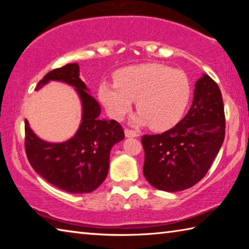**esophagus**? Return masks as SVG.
Instances as JSON below:
<instances>
[{"label":"esophagus","instance_id":"1","mask_svg":"<svg viewBox=\"0 0 249 249\" xmlns=\"http://www.w3.org/2000/svg\"><path fill=\"white\" fill-rule=\"evenodd\" d=\"M125 136L126 137H137L138 136V133L136 130H133V129H129V128H125Z\"/></svg>","mask_w":249,"mask_h":249}]
</instances>
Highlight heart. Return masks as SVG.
<instances>
[{
	"label": "heart",
	"mask_w": 249,
	"mask_h": 249,
	"mask_svg": "<svg viewBox=\"0 0 249 249\" xmlns=\"http://www.w3.org/2000/svg\"><path fill=\"white\" fill-rule=\"evenodd\" d=\"M116 83L100 86V99L113 119L121 121L136 100V124L153 129L171 127L182 116L190 99V84L180 70L160 64H144L121 70Z\"/></svg>",
	"instance_id": "1"
}]
</instances>
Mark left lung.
Returning a JSON list of instances; mask_svg holds the SVG:
<instances>
[{
	"mask_svg": "<svg viewBox=\"0 0 249 249\" xmlns=\"http://www.w3.org/2000/svg\"><path fill=\"white\" fill-rule=\"evenodd\" d=\"M225 137V114L217 83L208 74L196 83L190 109L175 127L144 135V176L158 190L177 192L203 178Z\"/></svg>",
	"mask_w": 249,
	"mask_h": 249,
	"instance_id": "8db88e82",
	"label": "left lung"
}]
</instances>
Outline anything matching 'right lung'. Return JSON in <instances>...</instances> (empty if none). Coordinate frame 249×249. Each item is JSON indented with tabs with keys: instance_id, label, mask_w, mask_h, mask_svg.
I'll return each instance as SVG.
<instances>
[{
	"instance_id": "add662e5",
	"label": "right lung",
	"mask_w": 249,
	"mask_h": 249,
	"mask_svg": "<svg viewBox=\"0 0 249 249\" xmlns=\"http://www.w3.org/2000/svg\"><path fill=\"white\" fill-rule=\"evenodd\" d=\"M52 80L75 88L82 103V122L73 137L53 144L37 137L25 120L27 159L37 174L58 189L70 193L92 192L107 178L109 151L124 140L123 127L114 120L100 119V104L79 78L78 64L52 70L38 82L36 90Z\"/></svg>"
}]
</instances>
